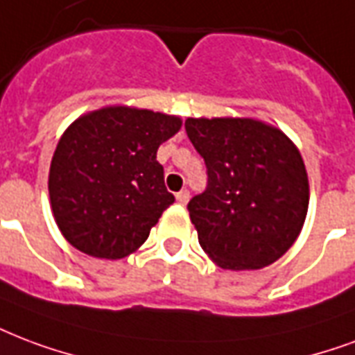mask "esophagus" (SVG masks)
I'll return each instance as SVG.
<instances>
[{"label": "esophagus", "instance_id": "esophagus-1", "mask_svg": "<svg viewBox=\"0 0 355 355\" xmlns=\"http://www.w3.org/2000/svg\"><path fill=\"white\" fill-rule=\"evenodd\" d=\"M177 201H178V205H186V202L189 201V191H188V189H180V191H178Z\"/></svg>", "mask_w": 355, "mask_h": 355}]
</instances>
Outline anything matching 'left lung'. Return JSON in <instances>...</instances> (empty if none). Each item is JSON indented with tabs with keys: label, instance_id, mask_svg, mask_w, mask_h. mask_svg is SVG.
I'll list each match as a JSON object with an SVG mask.
<instances>
[{
	"label": "left lung",
	"instance_id": "8db88e82",
	"mask_svg": "<svg viewBox=\"0 0 355 355\" xmlns=\"http://www.w3.org/2000/svg\"><path fill=\"white\" fill-rule=\"evenodd\" d=\"M184 126L208 173L207 189L188 202L201 248L223 270L270 266L296 242L309 208L297 147L250 117H189Z\"/></svg>",
	"mask_w": 355,
	"mask_h": 355
}]
</instances>
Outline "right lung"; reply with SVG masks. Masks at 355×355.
<instances>
[{
  "label": "right lung",
  "instance_id": "right-lung-1",
  "mask_svg": "<svg viewBox=\"0 0 355 355\" xmlns=\"http://www.w3.org/2000/svg\"><path fill=\"white\" fill-rule=\"evenodd\" d=\"M182 119L130 105L81 115L61 135L48 175L59 231L76 250L117 261L141 248L175 202L158 147Z\"/></svg>",
  "mask_w": 355,
  "mask_h": 355
}]
</instances>
